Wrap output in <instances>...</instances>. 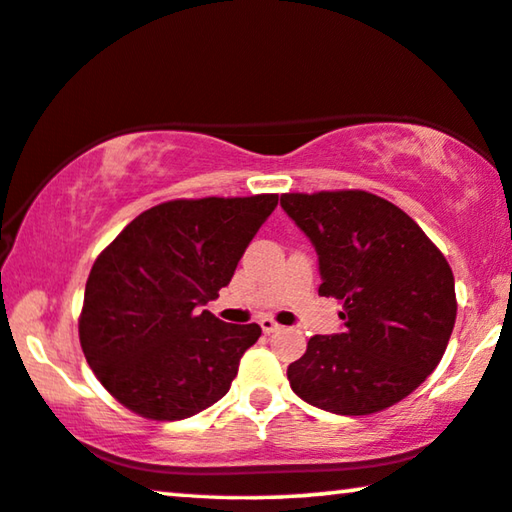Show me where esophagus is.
<instances>
[{"instance_id":"obj_1","label":"esophagus","mask_w":512,"mask_h":512,"mask_svg":"<svg viewBox=\"0 0 512 512\" xmlns=\"http://www.w3.org/2000/svg\"><path fill=\"white\" fill-rule=\"evenodd\" d=\"M259 326H262V330L266 332V335H271V332H278L282 326L280 323H275L271 316H264V319H259Z\"/></svg>"}]
</instances>
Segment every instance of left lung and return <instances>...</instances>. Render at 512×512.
Instances as JSON below:
<instances>
[{"mask_svg": "<svg viewBox=\"0 0 512 512\" xmlns=\"http://www.w3.org/2000/svg\"><path fill=\"white\" fill-rule=\"evenodd\" d=\"M280 205L312 241L319 294L342 303L344 321L289 364L291 389L335 415L399 403L449 344L458 310L449 262L408 214L373 193H285Z\"/></svg>", "mask_w": 512, "mask_h": 512, "instance_id": "8db88e82", "label": "left lung"}]
</instances>
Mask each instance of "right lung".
<instances>
[{
	"label": "right lung",
	"mask_w": 512,
	"mask_h": 512,
	"mask_svg": "<svg viewBox=\"0 0 512 512\" xmlns=\"http://www.w3.org/2000/svg\"><path fill=\"white\" fill-rule=\"evenodd\" d=\"M275 205V193L161 202L102 250L86 282L79 342L113 399L157 421L223 399L262 328L200 307L230 285Z\"/></svg>",
	"instance_id": "right-lung-1"
}]
</instances>
